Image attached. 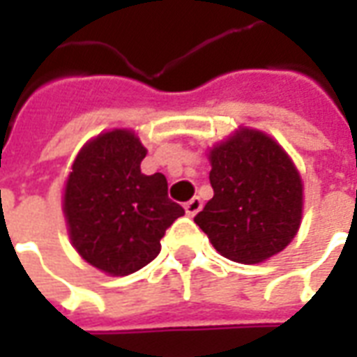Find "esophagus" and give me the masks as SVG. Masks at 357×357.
I'll use <instances>...</instances> for the list:
<instances>
[{"instance_id": "obj_1", "label": "esophagus", "mask_w": 357, "mask_h": 357, "mask_svg": "<svg viewBox=\"0 0 357 357\" xmlns=\"http://www.w3.org/2000/svg\"><path fill=\"white\" fill-rule=\"evenodd\" d=\"M183 206H185V212L189 214V216H195V214L202 208V201L199 199V197H193V199H191V201H187Z\"/></svg>"}]
</instances>
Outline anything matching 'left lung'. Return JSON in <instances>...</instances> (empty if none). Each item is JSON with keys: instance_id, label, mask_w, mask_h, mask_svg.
Listing matches in <instances>:
<instances>
[{"instance_id": "obj_1", "label": "left lung", "mask_w": 357, "mask_h": 357, "mask_svg": "<svg viewBox=\"0 0 357 357\" xmlns=\"http://www.w3.org/2000/svg\"><path fill=\"white\" fill-rule=\"evenodd\" d=\"M214 197L195 216L218 252L258 264L281 252L302 218V179L266 133L243 130L210 151Z\"/></svg>"}]
</instances>
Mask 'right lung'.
<instances>
[{
	"mask_svg": "<svg viewBox=\"0 0 357 357\" xmlns=\"http://www.w3.org/2000/svg\"><path fill=\"white\" fill-rule=\"evenodd\" d=\"M147 151L128 130L89 141L65 189V216L78 255L110 275H130L160 252V239L185 210L162 174H141Z\"/></svg>",
	"mask_w": 357,
	"mask_h": 357,
	"instance_id": "1",
	"label": "right lung"
}]
</instances>
